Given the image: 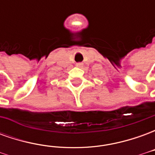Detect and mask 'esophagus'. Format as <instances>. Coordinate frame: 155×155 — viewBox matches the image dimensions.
Segmentation results:
<instances>
[{"instance_id":"esophagus-1","label":"esophagus","mask_w":155,"mask_h":155,"mask_svg":"<svg viewBox=\"0 0 155 155\" xmlns=\"http://www.w3.org/2000/svg\"><path fill=\"white\" fill-rule=\"evenodd\" d=\"M76 66H77V67H82V66H83V63H81V62H80V63H77V64H76Z\"/></svg>"}]
</instances>
